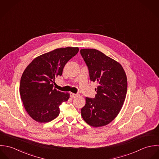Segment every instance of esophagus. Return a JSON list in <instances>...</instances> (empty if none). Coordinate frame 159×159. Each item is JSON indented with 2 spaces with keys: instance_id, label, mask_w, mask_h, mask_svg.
Masks as SVG:
<instances>
[{
  "instance_id": "esophagus-1",
  "label": "esophagus",
  "mask_w": 159,
  "mask_h": 159,
  "mask_svg": "<svg viewBox=\"0 0 159 159\" xmlns=\"http://www.w3.org/2000/svg\"><path fill=\"white\" fill-rule=\"evenodd\" d=\"M77 96V94H75V93H70V97L73 98H75Z\"/></svg>"
}]
</instances>
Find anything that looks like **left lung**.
<instances>
[{
  "label": "left lung",
  "mask_w": 159,
  "mask_h": 159,
  "mask_svg": "<svg viewBox=\"0 0 159 159\" xmlns=\"http://www.w3.org/2000/svg\"><path fill=\"white\" fill-rule=\"evenodd\" d=\"M80 54L90 80L98 85L95 98H85L81 115L90 126L102 127L111 122L121 110L127 95L126 74L120 64L99 50L81 49Z\"/></svg>",
  "instance_id": "1"
}]
</instances>
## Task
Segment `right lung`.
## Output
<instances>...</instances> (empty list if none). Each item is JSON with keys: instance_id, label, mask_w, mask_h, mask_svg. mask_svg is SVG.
Returning a JSON list of instances; mask_svg holds the SVG:
<instances>
[{"instance_id": "right-lung-1", "label": "right lung", "mask_w": 159, "mask_h": 159, "mask_svg": "<svg viewBox=\"0 0 159 159\" xmlns=\"http://www.w3.org/2000/svg\"><path fill=\"white\" fill-rule=\"evenodd\" d=\"M79 50L78 47L55 49L37 57L25 69L20 94L26 111L34 120L45 123L59 116L60 106L68 100L69 93L53 89V83Z\"/></svg>"}]
</instances>
